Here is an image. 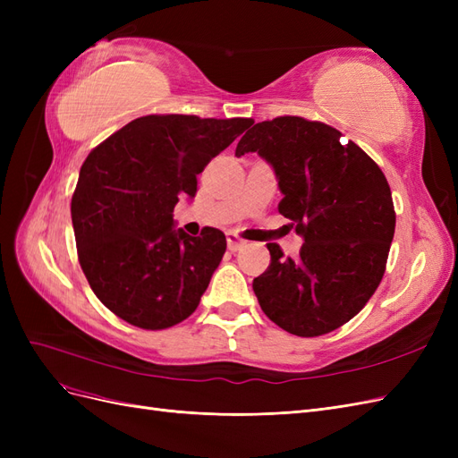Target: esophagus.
<instances>
[{"label": "esophagus", "instance_id": "34e87169", "mask_svg": "<svg viewBox=\"0 0 458 458\" xmlns=\"http://www.w3.org/2000/svg\"><path fill=\"white\" fill-rule=\"evenodd\" d=\"M244 244H246V241H242L241 237H237V234H234V233H227V246H229L231 252L241 250V248H242Z\"/></svg>", "mask_w": 458, "mask_h": 458}]
</instances>
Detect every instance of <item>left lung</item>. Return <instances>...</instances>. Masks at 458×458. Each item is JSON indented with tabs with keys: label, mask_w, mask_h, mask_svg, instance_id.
I'll return each instance as SVG.
<instances>
[{
	"label": "left lung",
	"mask_w": 458,
	"mask_h": 458,
	"mask_svg": "<svg viewBox=\"0 0 458 458\" xmlns=\"http://www.w3.org/2000/svg\"><path fill=\"white\" fill-rule=\"evenodd\" d=\"M321 122L281 116L248 130L234 157L258 152L276 177L279 212L303 239L298 258L269 242L271 266L254 279L259 306L290 335L336 330L378 288L395 231L392 191L353 141Z\"/></svg>",
	"instance_id": "left-lung-1"
}]
</instances>
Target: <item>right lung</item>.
<instances>
[{
    "instance_id": "right-lung-1",
    "label": "right lung",
    "mask_w": 458,
    "mask_h": 458,
    "mask_svg": "<svg viewBox=\"0 0 458 458\" xmlns=\"http://www.w3.org/2000/svg\"><path fill=\"white\" fill-rule=\"evenodd\" d=\"M252 126L250 118L150 114L93 148L72 197L80 266L105 306L123 321L160 330L197 310L227 241L175 229L179 199H195L206 164Z\"/></svg>"
}]
</instances>
